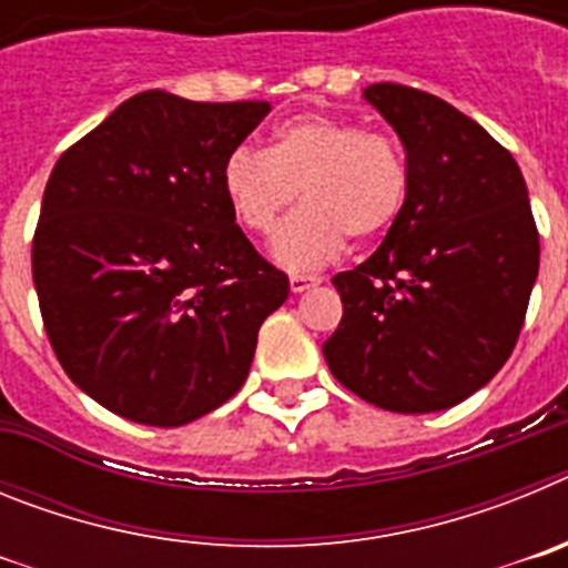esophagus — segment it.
I'll use <instances>...</instances> for the list:
<instances>
[{
  "instance_id": "1",
  "label": "esophagus",
  "mask_w": 568,
  "mask_h": 568,
  "mask_svg": "<svg viewBox=\"0 0 568 568\" xmlns=\"http://www.w3.org/2000/svg\"><path fill=\"white\" fill-rule=\"evenodd\" d=\"M310 287H315V278H307V275H290V290H293L295 295L307 293Z\"/></svg>"
}]
</instances>
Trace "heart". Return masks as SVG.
I'll return each instance as SVG.
<instances>
[{
  "instance_id": "obj_1",
  "label": "heart",
  "mask_w": 568,
  "mask_h": 568,
  "mask_svg": "<svg viewBox=\"0 0 568 568\" xmlns=\"http://www.w3.org/2000/svg\"><path fill=\"white\" fill-rule=\"evenodd\" d=\"M222 190L241 227L258 235L301 195L304 207L278 230L273 255L293 273H313L338 258L346 235L373 241L393 227L406 202V168L386 133L307 113L281 122L267 150L235 148Z\"/></svg>"
}]
</instances>
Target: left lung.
I'll use <instances>...</instances> for the list:
<instances>
[{
	"instance_id": "8db88e82",
	"label": "left lung",
	"mask_w": 568,
	"mask_h": 568,
	"mask_svg": "<svg viewBox=\"0 0 568 568\" xmlns=\"http://www.w3.org/2000/svg\"><path fill=\"white\" fill-rule=\"evenodd\" d=\"M364 99L398 133L406 202L381 247L333 278L335 378L389 413L460 404L515 349L540 241L518 162L444 99L378 82Z\"/></svg>"
}]
</instances>
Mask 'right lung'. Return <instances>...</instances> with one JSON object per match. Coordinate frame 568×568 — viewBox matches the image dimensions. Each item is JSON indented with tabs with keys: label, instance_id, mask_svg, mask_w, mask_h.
Returning <instances> with one entry per match:
<instances>
[{
	"label": "right lung",
	"instance_id": "right-lung-1",
	"mask_svg": "<svg viewBox=\"0 0 568 568\" xmlns=\"http://www.w3.org/2000/svg\"><path fill=\"white\" fill-rule=\"evenodd\" d=\"M267 113L144 90L50 173L33 235L39 310L64 373L110 413L182 426L247 381L290 281L235 224L222 168Z\"/></svg>",
	"mask_w": 568,
	"mask_h": 568
}]
</instances>
